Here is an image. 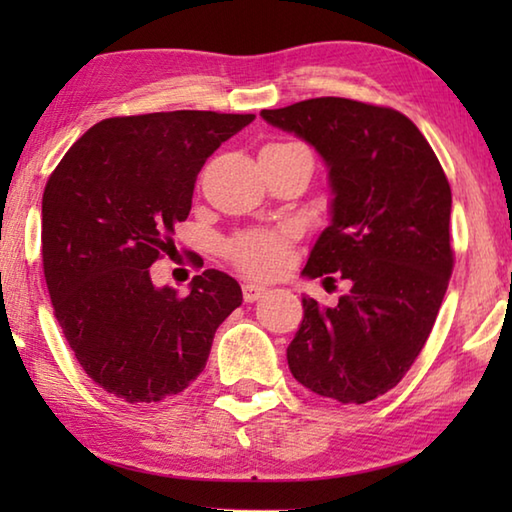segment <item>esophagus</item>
<instances>
[{"instance_id":"obj_1","label":"esophagus","mask_w":512,"mask_h":512,"mask_svg":"<svg viewBox=\"0 0 512 512\" xmlns=\"http://www.w3.org/2000/svg\"><path fill=\"white\" fill-rule=\"evenodd\" d=\"M264 293H266V287H262V284H253V282L244 284V300L246 302H255L259 298H264Z\"/></svg>"}]
</instances>
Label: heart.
Instances as JSON below:
<instances>
[{"label": "heart", "mask_w": 512, "mask_h": 512, "mask_svg": "<svg viewBox=\"0 0 512 512\" xmlns=\"http://www.w3.org/2000/svg\"><path fill=\"white\" fill-rule=\"evenodd\" d=\"M287 232H244L228 244V257L255 277L280 273L287 264Z\"/></svg>", "instance_id": "1"}]
</instances>
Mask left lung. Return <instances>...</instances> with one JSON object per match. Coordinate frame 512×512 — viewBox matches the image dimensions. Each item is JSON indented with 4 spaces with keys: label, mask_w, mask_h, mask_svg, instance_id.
Listing matches in <instances>:
<instances>
[{
    "label": "left lung",
    "mask_w": 512,
    "mask_h": 512,
    "mask_svg": "<svg viewBox=\"0 0 512 512\" xmlns=\"http://www.w3.org/2000/svg\"><path fill=\"white\" fill-rule=\"evenodd\" d=\"M259 115L327 167L329 225L302 275L350 282L336 307L302 296L289 370L318 395L366 404L400 384L436 323L454 266L452 189L418 126L393 108L320 97Z\"/></svg>",
    "instance_id": "obj_1"
}]
</instances>
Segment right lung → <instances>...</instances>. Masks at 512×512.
Listing matches in <instances>:
<instances>
[{
    "label": "right lung",
    "instance_id": "right-lung-1",
    "mask_svg": "<svg viewBox=\"0 0 512 512\" xmlns=\"http://www.w3.org/2000/svg\"><path fill=\"white\" fill-rule=\"evenodd\" d=\"M255 115L173 110L94 124L42 194V266L63 334L88 377L131 404L183 393L212 339L241 305L235 277L196 275L185 298L155 287L149 268L169 253L192 210L205 160Z\"/></svg>",
    "mask_w": 512,
    "mask_h": 512
}]
</instances>
